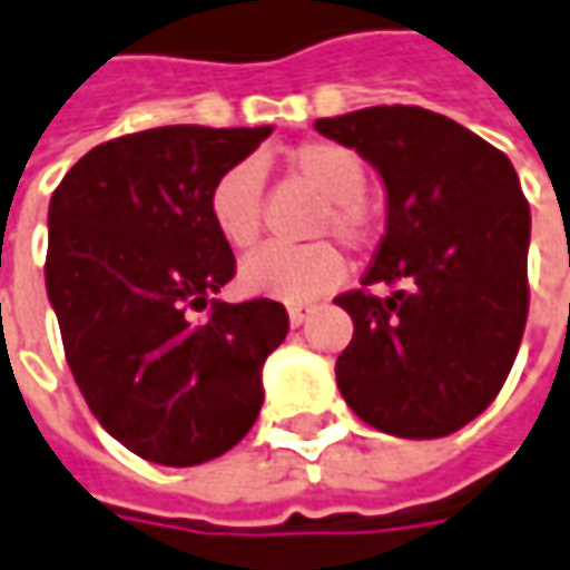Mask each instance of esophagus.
Segmentation results:
<instances>
[{
    "instance_id": "1",
    "label": "esophagus",
    "mask_w": 570,
    "mask_h": 570,
    "mask_svg": "<svg viewBox=\"0 0 570 570\" xmlns=\"http://www.w3.org/2000/svg\"><path fill=\"white\" fill-rule=\"evenodd\" d=\"M312 312H315L312 303H293V306H289V325H296V328H299V325L309 318Z\"/></svg>"
}]
</instances>
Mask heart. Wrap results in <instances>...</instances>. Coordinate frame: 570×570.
I'll return each instance as SVG.
<instances>
[{"instance_id":"obj_1","label":"heart","mask_w":570,"mask_h":570,"mask_svg":"<svg viewBox=\"0 0 570 570\" xmlns=\"http://www.w3.org/2000/svg\"><path fill=\"white\" fill-rule=\"evenodd\" d=\"M286 168L322 197L309 223V236H337L347 248L363 252L380 236L376 210L363 200L366 168L354 149L332 139H309L286 153ZM264 190L255 165H233L210 187L207 213L213 229L236 252L255 248L264 223ZM341 248L318 238L299 248H264L238 267V286L252 296L281 303H306L328 293L344 277Z\"/></svg>"}]
</instances>
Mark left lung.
<instances>
[{
  "instance_id": "obj_1",
  "label": "left lung",
  "mask_w": 570,
  "mask_h": 570,
  "mask_svg": "<svg viewBox=\"0 0 570 570\" xmlns=\"http://www.w3.org/2000/svg\"><path fill=\"white\" fill-rule=\"evenodd\" d=\"M315 130L376 165L389 194L366 277L334 296L354 318L337 389L376 431L446 436L494 402L523 341L530 204L520 178L501 149L414 105L322 117Z\"/></svg>"
}]
</instances>
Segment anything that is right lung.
<instances>
[{"label": "right lung", "instance_id": "right-lung-1", "mask_svg": "<svg viewBox=\"0 0 570 570\" xmlns=\"http://www.w3.org/2000/svg\"><path fill=\"white\" fill-rule=\"evenodd\" d=\"M267 137L190 124L127 134L86 153L50 197L43 274L66 363L98 424L149 462L200 465L258 421L261 366L289 315L264 296L213 299L236 255L207 197Z\"/></svg>", "mask_w": 570, "mask_h": 570}]
</instances>
